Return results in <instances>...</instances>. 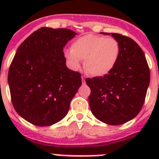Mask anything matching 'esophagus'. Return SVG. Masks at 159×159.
Instances as JSON below:
<instances>
[{"instance_id": "esophagus-1", "label": "esophagus", "mask_w": 159, "mask_h": 159, "mask_svg": "<svg viewBox=\"0 0 159 159\" xmlns=\"http://www.w3.org/2000/svg\"><path fill=\"white\" fill-rule=\"evenodd\" d=\"M82 82L84 83V84L85 83V79H84V76H82Z\"/></svg>"}]
</instances>
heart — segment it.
Instances as JSON below:
<instances>
[{"instance_id": "heart-1", "label": "heart", "mask_w": 159, "mask_h": 159, "mask_svg": "<svg viewBox=\"0 0 159 159\" xmlns=\"http://www.w3.org/2000/svg\"><path fill=\"white\" fill-rule=\"evenodd\" d=\"M64 55L72 69H80L84 60V67L89 74L104 76L116 67L120 46L113 37L87 34L73 42L71 48L64 49Z\"/></svg>"}]
</instances>
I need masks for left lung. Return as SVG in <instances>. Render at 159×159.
<instances>
[{"label": "left lung", "instance_id": "8db88e82", "mask_svg": "<svg viewBox=\"0 0 159 159\" xmlns=\"http://www.w3.org/2000/svg\"><path fill=\"white\" fill-rule=\"evenodd\" d=\"M111 35L120 46L116 67L103 77L86 79V83L91 88L88 100L94 116L107 124L120 125L134 119L141 111L151 75L139 44L127 36Z\"/></svg>", "mask_w": 159, "mask_h": 159}]
</instances>
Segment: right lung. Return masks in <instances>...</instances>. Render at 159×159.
<instances>
[{
  "label": "right lung",
  "mask_w": 159,
  "mask_h": 159,
  "mask_svg": "<svg viewBox=\"0 0 159 159\" xmlns=\"http://www.w3.org/2000/svg\"><path fill=\"white\" fill-rule=\"evenodd\" d=\"M71 29L40 28L16 50L8 75L12 105L38 127L58 123L82 84L80 73L66 66L63 48L76 36Z\"/></svg>",
  "instance_id": "right-lung-1"
}]
</instances>
